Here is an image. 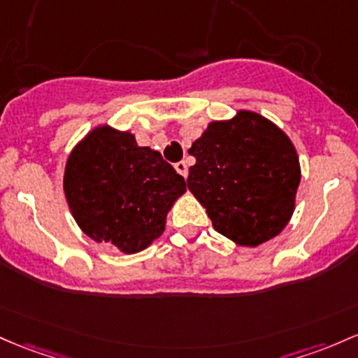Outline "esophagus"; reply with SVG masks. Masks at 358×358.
<instances>
[{"label":"esophagus","mask_w":358,"mask_h":358,"mask_svg":"<svg viewBox=\"0 0 358 358\" xmlns=\"http://www.w3.org/2000/svg\"><path fill=\"white\" fill-rule=\"evenodd\" d=\"M175 170L180 173V175L183 176V178H187V175H188V168H187V163L185 161H178V163L175 164Z\"/></svg>","instance_id":"1"}]
</instances>
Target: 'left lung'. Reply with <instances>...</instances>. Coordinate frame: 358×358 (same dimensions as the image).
<instances>
[{
	"label": "left lung",
	"instance_id": "8db88e82",
	"mask_svg": "<svg viewBox=\"0 0 358 358\" xmlns=\"http://www.w3.org/2000/svg\"><path fill=\"white\" fill-rule=\"evenodd\" d=\"M187 185L212 226L236 245L258 246L290 221L301 182L296 148L260 113L239 110L214 120L188 149Z\"/></svg>",
	"mask_w": 358,
	"mask_h": 358
}]
</instances>
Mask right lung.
Here are the masks:
<instances>
[{
	"label": "right lung",
	"mask_w": 358,
	"mask_h": 358,
	"mask_svg": "<svg viewBox=\"0 0 358 358\" xmlns=\"http://www.w3.org/2000/svg\"><path fill=\"white\" fill-rule=\"evenodd\" d=\"M185 180L131 132L100 125L71 151L64 194L74 221L98 243L137 253L159 238Z\"/></svg>",
	"instance_id": "right-lung-1"
}]
</instances>
